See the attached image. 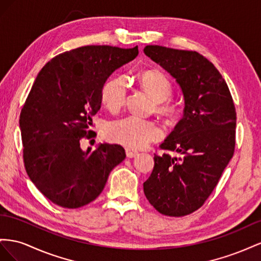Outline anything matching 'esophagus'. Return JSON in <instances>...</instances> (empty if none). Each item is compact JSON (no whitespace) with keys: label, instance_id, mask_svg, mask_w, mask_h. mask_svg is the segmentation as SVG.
I'll return each instance as SVG.
<instances>
[{"label":"esophagus","instance_id":"34e87169","mask_svg":"<svg viewBox=\"0 0 261 261\" xmlns=\"http://www.w3.org/2000/svg\"><path fill=\"white\" fill-rule=\"evenodd\" d=\"M125 154H126V156H128V158H135L136 155H138V151L133 150V148L128 146L125 148Z\"/></svg>","mask_w":261,"mask_h":261}]
</instances>
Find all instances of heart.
Segmentation results:
<instances>
[{
  "label": "heart",
  "instance_id": "heart-1",
  "mask_svg": "<svg viewBox=\"0 0 261 261\" xmlns=\"http://www.w3.org/2000/svg\"><path fill=\"white\" fill-rule=\"evenodd\" d=\"M139 82L144 91L154 99L155 108L162 115L175 113L176 105L170 99L172 84L163 73L155 70H147L140 73ZM101 100L105 105L116 110L120 108L125 100L126 83L123 77L108 80L101 88ZM160 128L154 121L138 116H125L109 121L103 129V136L111 142L141 147L160 136Z\"/></svg>",
  "mask_w": 261,
  "mask_h": 261
}]
</instances>
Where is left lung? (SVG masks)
Instances as JSON below:
<instances>
[{
	"instance_id": "obj_1",
	"label": "left lung",
	"mask_w": 261,
	"mask_h": 261,
	"mask_svg": "<svg viewBox=\"0 0 261 261\" xmlns=\"http://www.w3.org/2000/svg\"><path fill=\"white\" fill-rule=\"evenodd\" d=\"M144 54L180 85L184 116L154 154L144 195L160 213L197 211L218 185L235 150L236 110L221 73L197 51L146 46Z\"/></svg>"
}]
</instances>
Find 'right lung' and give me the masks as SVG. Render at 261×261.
Returning <instances> with one entry per match:
<instances>
[{
  "instance_id": "add662e5",
  "label": "right lung",
  "mask_w": 261,
  "mask_h": 261,
  "mask_svg": "<svg viewBox=\"0 0 261 261\" xmlns=\"http://www.w3.org/2000/svg\"><path fill=\"white\" fill-rule=\"evenodd\" d=\"M138 54V46H84L51 59L37 75L19 117L23 159L29 178L55 204L77 209L92 202L125 159L119 144L85 152L81 141L96 137L92 117L106 80Z\"/></svg>"
}]
</instances>
